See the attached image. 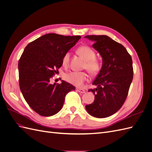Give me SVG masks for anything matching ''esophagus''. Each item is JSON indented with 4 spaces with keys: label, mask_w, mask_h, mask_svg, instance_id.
<instances>
[{
    "label": "esophagus",
    "mask_w": 152,
    "mask_h": 152,
    "mask_svg": "<svg viewBox=\"0 0 152 152\" xmlns=\"http://www.w3.org/2000/svg\"><path fill=\"white\" fill-rule=\"evenodd\" d=\"M77 90L78 92H79V93H82V94H83V93H86V91H85L84 89H83L77 88Z\"/></svg>",
    "instance_id": "1"
}]
</instances>
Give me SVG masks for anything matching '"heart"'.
I'll return each mask as SVG.
<instances>
[{"label": "heart", "mask_w": 152, "mask_h": 152, "mask_svg": "<svg viewBox=\"0 0 152 152\" xmlns=\"http://www.w3.org/2000/svg\"><path fill=\"white\" fill-rule=\"evenodd\" d=\"M77 53L80 56L86 59L84 68L87 69L91 74L96 75L101 69V62L96 58V53L91 48L87 45H82L77 49ZM70 54L66 52L63 57L62 63L64 66H67L70 61ZM65 79L68 83L77 87H82L84 82L88 80L89 75L86 72H72L65 75Z\"/></svg>", "instance_id": "1"}]
</instances>
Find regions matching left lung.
<instances>
[{"mask_svg": "<svg viewBox=\"0 0 152 152\" xmlns=\"http://www.w3.org/2000/svg\"><path fill=\"white\" fill-rule=\"evenodd\" d=\"M103 59L99 73L93 82L96 88L93 103L86 106L91 115L105 118L112 115L125 102L133 79L132 60L126 49L107 35H87Z\"/></svg>", "mask_w": 152, "mask_h": 152, "instance_id": "1", "label": "left lung"}]
</instances>
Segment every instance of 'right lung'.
Here are the masks:
<instances>
[{
	"mask_svg": "<svg viewBox=\"0 0 152 152\" xmlns=\"http://www.w3.org/2000/svg\"><path fill=\"white\" fill-rule=\"evenodd\" d=\"M81 38L48 34L32 41L25 48L18 62L19 84L30 107L41 116L50 117L60 111L66 94L75 87L62 80L51 84L62 59Z\"/></svg>",
	"mask_w": 152,
	"mask_h": 152,
	"instance_id": "add662e5",
	"label": "right lung"
}]
</instances>
